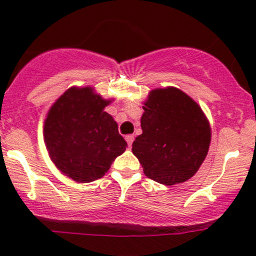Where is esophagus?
<instances>
[{
  "label": "esophagus",
  "mask_w": 256,
  "mask_h": 256,
  "mask_svg": "<svg viewBox=\"0 0 256 256\" xmlns=\"http://www.w3.org/2000/svg\"><path fill=\"white\" fill-rule=\"evenodd\" d=\"M125 140H126V142H128V146L131 147V146H132L134 140H135V136H134V135H128L125 138Z\"/></svg>",
  "instance_id": "obj_1"
}]
</instances>
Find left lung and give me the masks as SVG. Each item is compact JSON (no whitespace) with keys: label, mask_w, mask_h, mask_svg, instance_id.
Segmentation results:
<instances>
[{"label":"left lung","mask_w":256,"mask_h":256,"mask_svg":"<svg viewBox=\"0 0 256 256\" xmlns=\"http://www.w3.org/2000/svg\"><path fill=\"white\" fill-rule=\"evenodd\" d=\"M142 108V134L134 141L132 154L144 174L166 186L186 182L198 171L210 144L204 112L174 86L152 90Z\"/></svg>","instance_id":"8db88e82"}]
</instances>
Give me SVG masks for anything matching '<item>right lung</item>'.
Instances as JSON below:
<instances>
[{
	"label": "right lung",
	"instance_id": "right-lung-1",
	"mask_svg": "<svg viewBox=\"0 0 256 256\" xmlns=\"http://www.w3.org/2000/svg\"><path fill=\"white\" fill-rule=\"evenodd\" d=\"M112 100L90 86L70 88L49 109L44 142L56 168L76 182L102 178L126 150L112 116L104 112Z\"/></svg>",
	"mask_w": 256,
	"mask_h": 256
}]
</instances>
